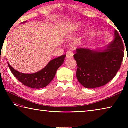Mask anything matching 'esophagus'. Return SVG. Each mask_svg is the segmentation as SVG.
<instances>
[{
  "label": "esophagus",
  "instance_id": "1",
  "mask_svg": "<svg viewBox=\"0 0 128 128\" xmlns=\"http://www.w3.org/2000/svg\"><path fill=\"white\" fill-rule=\"evenodd\" d=\"M73 52L72 51H68L66 53V58H73Z\"/></svg>",
  "mask_w": 128,
  "mask_h": 128
}]
</instances>
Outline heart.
I'll return each mask as SVG.
<instances>
[{
    "mask_svg": "<svg viewBox=\"0 0 128 128\" xmlns=\"http://www.w3.org/2000/svg\"><path fill=\"white\" fill-rule=\"evenodd\" d=\"M76 26H77V27H78V26H80V24H77V25H76Z\"/></svg>",
    "mask_w": 128,
    "mask_h": 128,
    "instance_id": "heart-1",
    "label": "heart"
}]
</instances>
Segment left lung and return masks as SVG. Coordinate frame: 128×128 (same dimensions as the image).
Returning <instances> with one entry per match:
<instances>
[{
	"label": "left lung",
	"mask_w": 128,
	"mask_h": 128,
	"mask_svg": "<svg viewBox=\"0 0 128 128\" xmlns=\"http://www.w3.org/2000/svg\"><path fill=\"white\" fill-rule=\"evenodd\" d=\"M114 40L102 52L87 48L76 50L74 55L76 60V76L80 84L88 88L103 86L115 77L124 58V44L117 30Z\"/></svg>",
	"instance_id": "1"
}]
</instances>
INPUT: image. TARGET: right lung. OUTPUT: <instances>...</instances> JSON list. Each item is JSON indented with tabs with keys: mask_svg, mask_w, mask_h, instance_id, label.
I'll return each mask as SVG.
<instances>
[{
	"mask_svg": "<svg viewBox=\"0 0 128 128\" xmlns=\"http://www.w3.org/2000/svg\"><path fill=\"white\" fill-rule=\"evenodd\" d=\"M66 55H64L51 60L39 72L33 74H25L15 70L8 63V66L14 77L23 85L33 88H45L55 76L58 68L63 64Z\"/></svg>",
	"mask_w": 128,
	"mask_h": 128,
	"instance_id": "right-lung-1",
	"label": "right lung"
}]
</instances>
